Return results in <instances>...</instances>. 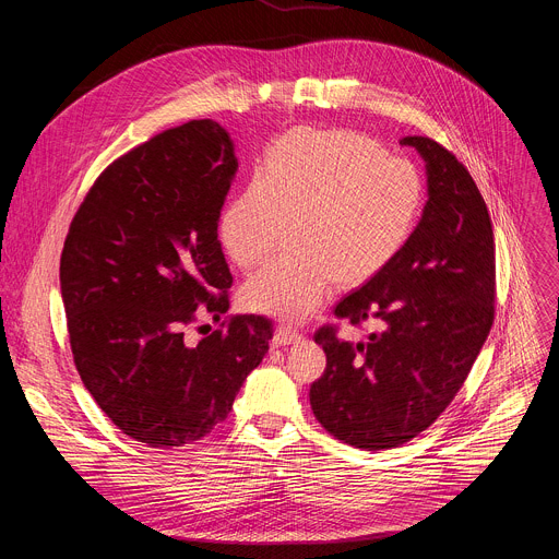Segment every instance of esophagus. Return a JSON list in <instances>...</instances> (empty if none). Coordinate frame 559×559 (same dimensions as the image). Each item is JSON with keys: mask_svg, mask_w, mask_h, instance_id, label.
<instances>
[{"mask_svg": "<svg viewBox=\"0 0 559 559\" xmlns=\"http://www.w3.org/2000/svg\"><path fill=\"white\" fill-rule=\"evenodd\" d=\"M300 338H302V336H300L296 330H292V328H278L276 334H274V338H272V347L294 345V343H298Z\"/></svg>", "mask_w": 559, "mask_h": 559, "instance_id": "obj_1", "label": "esophagus"}]
</instances>
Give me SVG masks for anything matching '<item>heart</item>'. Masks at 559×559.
I'll list each match as a JSON object with an SVG mask.
<instances>
[{"label":"heart","mask_w":559,"mask_h":559,"mask_svg":"<svg viewBox=\"0 0 559 559\" xmlns=\"http://www.w3.org/2000/svg\"><path fill=\"white\" fill-rule=\"evenodd\" d=\"M423 207L412 162L382 154L349 130H302L270 152L259 177L225 207L221 248L238 267L259 265L292 223V257L267 263L241 292L243 305L283 323L321 309L336 281L362 285L407 243Z\"/></svg>","instance_id":"1"}]
</instances>
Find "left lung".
I'll return each instance as SVG.
<instances>
[{"label":"left lung","mask_w":559,"mask_h":559,"mask_svg":"<svg viewBox=\"0 0 559 559\" xmlns=\"http://www.w3.org/2000/svg\"><path fill=\"white\" fill-rule=\"evenodd\" d=\"M425 158L427 203L405 248L334 313L380 332L349 343L316 332L328 367L309 389L316 420L367 451L431 427L464 384L491 325L496 243L487 203L457 158L429 136H405Z\"/></svg>","instance_id":"1"}]
</instances>
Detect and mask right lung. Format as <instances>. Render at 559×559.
Here are the masks:
<instances>
[{
  "mask_svg": "<svg viewBox=\"0 0 559 559\" xmlns=\"http://www.w3.org/2000/svg\"><path fill=\"white\" fill-rule=\"evenodd\" d=\"M238 162L225 128L188 121L110 164L79 205L59 265L70 349L102 412L156 449L207 436L270 349L272 323L227 311L218 216Z\"/></svg>",
  "mask_w": 559,
  "mask_h": 559,
  "instance_id": "add662e5",
  "label": "right lung"
}]
</instances>
